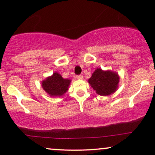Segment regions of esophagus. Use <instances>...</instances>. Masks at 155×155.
<instances>
[{
  "instance_id": "1",
  "label": "esophagus",
  "mask_w": 155,
  "mask_h": 155,
  "mask_svg": "<svg viewBox=\"0 0 155 155\" xmlns=\"http://www.w3.org/2000/svg\"><path fill=\"white\" fill-rule=\"evenodd\" d=\"M76 78L77 79H83V76L82 75H78L76 76Z\"/></svg>"
}]
</instances>
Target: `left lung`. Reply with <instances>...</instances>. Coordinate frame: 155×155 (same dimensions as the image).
Segmentation results:
<instances>
[{
	"label": "left lung",
	"instance_id": "left-lung-1",
	"mask_svg": "<svg viewBox=\"0 0 155 155\" xmlns=\"http://www.w3.org/2000/svg\"><path fill=\"white\" fill-rule=\"evenodd\" d=\"M120 77L118 73L110 70L103 71L98 68L93 72L88 82L96 93L101 96H108L116 92Z\"/></svg>",
	"mask_w": 155,
	"mask_h": 155
}]
</instances>
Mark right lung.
<instances>
[{"label": "right lung", "mask_w": 155, "mask_h": 155, "mask_svg": "<svg viewBox=\"0 0 155 155\" xmlns=\"http://www.w3.org/2000/svg\"><path fill=\"white\" fill-rule=\"evenodd\" d=\"M71 80L64 79L58 72H54L53 75L48 76L42 81V89L50 97H61L68 91Z\"/></svg>", "instance_id": "obj_1"}]
</instances>
